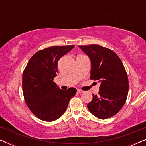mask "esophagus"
Segmentation results:
<instances>
[{
	"mask_svg": "<svg viewBox=\"0 0 146 146\" xmlns=\"http://www.w3.org/2000/svg\"><path fill=\"white\" fill-rule=\"evenodd\" d=\"M84 92V91L83 90H77V93H78V94H82V93H83Z\"/></svg>",
	"mask_w": 146,
	"mask_h": 146,
	"instance_id": "34e87169",
	"label": "esophagus"
}]
</instances>
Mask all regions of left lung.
<instances>
[{
  "mask_svg": "<svg viewBox=\"0 0 146 146\" xmlns=\"http://www.w3.org/2000/svg\"><path fill=\"white\" fill-rule=\"evenodd\" d=\"M91 60L90 79L101 83L98 95L87 106L98 118L105 119L116 114L126 101L128 78L120 58L114 52L97 44L78 46Z\"/></svg>",
  "mask_w": 146,
  "mask_h": 146,
  "instance_id": "1",
  "label": "left lung"
}]
</instances>
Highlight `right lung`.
Returning <instances> with one entry per match:
<instances>
[{"mask_svg": "<svg viewBox=\"0 0 146 146\" xmlns=\"http://www.w3.org/2000/svg\"><path fill=\"white\" fill-rule=\"evenodd\" d=\"M74 46H52L38 51L23 72L25 100L30 110L40 119L52 121L59 118L76 93L74 88L62 90L53 81L57 76L58 62Z\"/></svg>", "mask_w": 146, "mask_h": 146, "instance_id": "1", "label": "right lung"}]
</instances>
